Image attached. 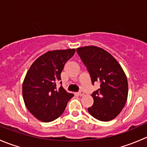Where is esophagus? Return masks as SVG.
I'll return each instance as SVG.
<instances>
[{
    "instance_id": "34e87169",
    "label": "esophagus",
    "mask_w": 147,
    "mask_h": 147,
    "mask_svg": "<svg viewBox=\"0 0 147 147\" xmlns=\"http://www.w3.org/2000/svg\"><path fill=\"white\" fill-rule=\"evenodd\" d=\"M78 94L79 96H83L84 94V92H83V91H80V92H79L78 93Z\"/></svg>"
}]
</instances>
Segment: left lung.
<instances>
[{"mask_svg":"<svg viewBox=\"0 0 147 147\" xmlns=\"http://www.w3.org/2000/svg\"><path fill=\"white\" fill-rule=\"evenodd\" d=\"M78 55L91 77L92 84L100 87L92 94L93 105L88 112L102 121L115 119L125 105L128 96V82L122 67L108 52L97 46L77 49Z\"/></svg>","mask_w":147,"mask_h":147,"instance_id":"obj_1","label":"left lung"}]
</instances>
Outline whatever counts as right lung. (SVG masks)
<instances>
[{
  "mask_svg": "<svg viewBox=\"0 0 147 147\" xmlns=\"http://www.w3.org/2000/svg\"><path fill=\"white\" fill-rule=\"evenodd\" d=\"M75 49L48 51L31 65L23 83V97L29 112L40 121L49 122L65 111L73 94L63 87L56 89V82L65 64L73 56Z\"/></svg>",
  "mask_w": 147,
  "mask_h": 147,
  "instance_id": "1",
  "label": "right lung"
}]
</instances>
